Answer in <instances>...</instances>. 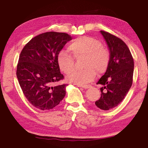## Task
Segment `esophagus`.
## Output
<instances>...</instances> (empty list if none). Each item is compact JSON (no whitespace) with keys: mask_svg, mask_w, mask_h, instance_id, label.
I'll return each mask as SVG.
<instances>
[{"mask_svg":"<svg viewBox=\"0 0 148 148\" xmlns=\"http://www.w3.org/2000/svg\"><path fill=\"white\" fill-rule=\"evenodd\" d=\"M77 86H79V87H82L85 89L88 88L89 87H90V85H77Z\"/></svg>","mask_w":148,"mask_h":148,"instance_id":"34e87169","label":"esophagus"}]
</instances>
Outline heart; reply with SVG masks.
Here are the masks:
<instances>
[{
	"label": "heart",
	"mask_w": 148,
	"mask_h": 148,
	"mask_svg": "<svg viewBox=\"0 0 148 148\" xmlns=\"http://www.w3.org/2000/svg\"><path fill=\"white\" fill-rule=\"evenodd\" d=\"M72 56L77 59L84 58L82 66L85 69L74 71L66 76V81L77 85L90 82L96 75L106 71L110 62V53L103 47L99 40L93 37L83 36L73 40L68 47ZM57 64L65 74H69L73 69V58L65 51H61L57 55Z\"/></svg>",
	"instance_id": "1"
}]
</instances>
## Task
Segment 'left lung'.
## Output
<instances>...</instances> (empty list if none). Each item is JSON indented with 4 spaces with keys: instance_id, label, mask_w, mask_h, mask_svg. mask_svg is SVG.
<instances>
[{
    "instance_id": "left-lung-1",
    "label": "left lung",
    "mask_w": 148,
    "mask_h": 148,
    "mask_svg": "<svg viewBox=\"0 0 148 148\" xmlns=\"http://www.w3.org/2000/svg\"><path fill=\"white\" fill-rule=\"evenodd\" d=\"M108 46L110 62L105 74L97 84H101V97L95 105L103 110H109L122 102L133 82L134 62L129 48L119 38L101 31Z\"/></svg>"
}]
</instances>
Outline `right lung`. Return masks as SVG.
Instances as JSON below:
<instances>
[{
  "label": "right lung",
  "mask_w": 148,
  "mask_h": 148,
  "mask_svg": "<svg viewBox=\"0 0 148 148\" xmlns=\"http://www.w3.org/2000/svg\"><path fill=\"white\" fill-rule=\"evenodd\" d=\"M72 39L67 33L47 32L32 38L20 53L16 76L26 99L38 109H53L65 96L67 84L54 85L64 79L56 58Z\"/></svg>",
  "instance_id": "1"
}]
</instances>
